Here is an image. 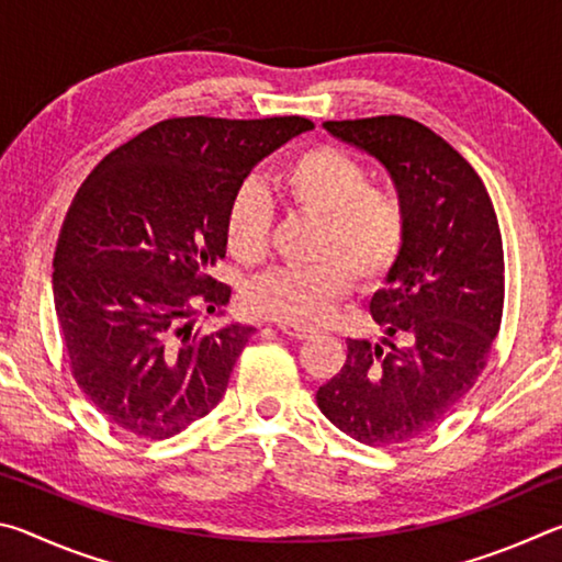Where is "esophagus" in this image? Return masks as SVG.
<instances>
[{"instance_id":"esophagus-1","label":"esophagus","mask_w":562,"mask_h":562,"mask_svg":"<svg viewBox=\"0 0 562 562\" xmlns=\"http://www.w3.org/2000/svg\"><path fill=\"white\" fill-rule=\"evenodd\" d=\"M278 329L282 331V335H288L292 339H310L315 331L307 329V327H292V325H278Z\"/></svg>"}]
</instances>
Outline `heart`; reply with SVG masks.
Instances as JSON below:
<instances>
[{
	"mask_svg": "<svg viewBox=\"0 0 562 562\" xmlns=\"http://www.w3.org/2000/svg\"><path fill=\"white\" fill-rule=\"evenodd\" d=\"M280 201L319 217L310 268H280L245 290V307L260 319L292 327L322 325L351 290L382 282L396 268L408 235L404 198L369 183L367 166L335 146H315L288 160L274 176ZM225 243L243 265L270 250V207L255 190H240L225 215Z\"/></svg>",
	"mask_w": 562,
	"mask_h": 562,
	"instance_id": "1",
	"label": "heart"
}]
</instances>
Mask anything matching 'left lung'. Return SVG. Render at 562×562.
<instances>
[{
  "mask_svg": "<svg viewBox=\"0 0 562 562\" xmlns=\"http://www.w3.org/2000/svg\"><path fill=\"white\" fill-rule=\"evenodd\" d=\"M331 136L392 173L408 215L406 247L369 312L384 339H347V361L317 406L367 446L431 431L486 369L503 317V240L479 173L406 116L325 121Z\"/></svg>",
  "mask_w": 562,
  "mask_h": 562,
  "instance_id": "8db88e82",
  "label": "left lung"
}]
</instances>
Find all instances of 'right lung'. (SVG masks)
<instances>
[{
	"instance_id": "1",
	"label": "right lung",
	"mask_w": 562,
	"mask_h": 562,
	"mask_svg": "<svg viewBox=\"0 0 562 562\" xmlns=\"http://www.w3.org/2000/svg\"><path fill=\"white\" fill-rule=\"evenodd\" d=\"M315 123L166 119L101 160L74 195L54 252V310L76 384L109 418L168 439L221 402L255 331L193 329L231 284L225 215L247 173Z\"/></svg>"
}]
</instances>
